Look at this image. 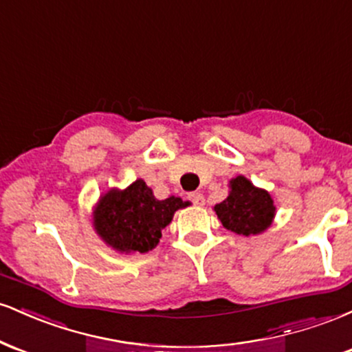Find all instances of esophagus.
Returning <instances> with one entry per match:
<instances>
[{
	"instance_id": "34e87169",
	"label": "esophagus",
	"mask_w": 352,
	"mask_h": 352,
	"mask_svg": "<svg viewBox=\"0 0 352 352\" xmlns=\"http://www.w3.org/2000/svg\"><path fill=\"white\" fill-rule=\"evenodd\" d=\"M188 200L192 201L193 205H197V207H204V205H205V199H204V195H201V193H197V192L190 193Z\"/></svg>"
}]
</instances>
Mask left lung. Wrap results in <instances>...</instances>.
<instances>
[{
  "mask_svg": "<svg viewBox=\"0 0 352 352\" xmlns=\"http://www.w3.org/2000/svg\"><path fill=\"white\" fill-rule=\"evenodd\" d=\"M230 195L215 205L221 225L238 235H256L272 225L274 205L266 190L253 187L243 175L230 182Z\"/></svg>",
  "mask_w": 352,
  "mask_h": 352,
  "instance_id": "left-lung-1",
  "label": "left lung"
}]
</instances>
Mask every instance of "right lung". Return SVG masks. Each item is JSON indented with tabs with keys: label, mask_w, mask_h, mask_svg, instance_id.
<instances>
[{
	"label": "right lung",
	"mask_w": 352,
	"mask_h": 352,
	"mask_svg": "<svg viewBox=\"0 0 352 352\" xmlns=\"http://www.w3.org/2000/svg\"><path fill=\"white\" fill-rule=\"evenodd\" d=\"M179 197L157 200L144 180L125 190H111L100 197L94 212L98 233L120 253H147L155 248L173 213L187 207Z\"/></svg>",
	"instance_id": "obj_1"
}]
</instances>
